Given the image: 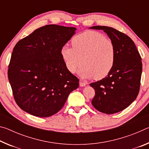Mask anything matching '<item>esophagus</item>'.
<instances>
[{
	"label": "esophagus",
	"mask_w": 149,
	"mask_h": 149,
	"mask_svg": "<svg viewBox=\"0 0 149 149\" xmlns=\"http://www.w3.org/2000/svg\"><path fill=\"white\" fill-rule=\"evenodd\" d=\"M87 85V84L84 81H83L82 80H80L79 81V86L80 87H85V85Z\"/></svg>",
	"instance_id": "esophagus-1"
}]
</instances>
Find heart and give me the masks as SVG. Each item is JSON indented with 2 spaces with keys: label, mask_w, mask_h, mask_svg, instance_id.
<instances>
[{
  "label": "heart",
  "mask_w": 149,
  "mask_h": 149,
  "mask_svg": "<svg viewBox=\"0 0 149 149\" xmlns=\"http://www.w3.org/2000/svg\"><path fill=\"white\" fill-rule=\"evenodd\" d=\"M72 47L64 45L60 54L65 66L72 74L76 73L81 64L79 75L84 78L100 79L110 74L116 62L114 43L104 35L95 31H87L72 39ZM82 59H81V58Z\"/></svg>",
  "instance_id": "heart-1"
}]
</instances>
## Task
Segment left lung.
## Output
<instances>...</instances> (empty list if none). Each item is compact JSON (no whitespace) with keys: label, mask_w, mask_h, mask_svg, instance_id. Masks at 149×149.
<instances>
[{"label":"left lung","mask_w":149,"mask_h":149,"mask_svg":"<svg viewBox=\"0 0 149 149\" xmlns=\"http://www.w3.org/2000/svg\"><path fill=\"white\" fill-rule=\"evenodd\" d=\"M90 29L103 30L114 43L116 62L110 74L90 85L95 91L92 104L99 112L115 114L129 107L139 92L142 62L132 39L114 28L93 26Z\"/></svg>","instance_id":"8db88e82"}]
</instances>
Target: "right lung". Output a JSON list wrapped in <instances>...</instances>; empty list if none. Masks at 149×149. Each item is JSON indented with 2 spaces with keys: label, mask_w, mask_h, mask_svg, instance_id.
<instances>
[{
  "label": "right lung",
  "mask_w": 149,
  "mask_h": 149,
  "mask_svg": "<svg viewBox=\"0 0 149 149\" xmlns=\"http://www.w3.org/2000/svg\"><path fill=\"white\" fill-rule=\"evenodd\" d=\"M75 30L47 25L15 45L8 77L15 101L25 112L37 117L51 116L79 87V79L67 70L60 54Z\"/></svg>",
  "instance_id": "right-lung-1"
}]
</instances>
